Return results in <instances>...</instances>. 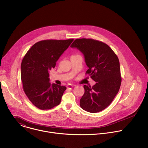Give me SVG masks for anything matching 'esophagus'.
<instances>
[{"instance_id": "obj_1", "label": "esophagus", "mask_w": 148, "mask_h": 148, "mask_svg": "<svg viewBox=\"0 0 148 148\" xmlns=\"http://www.w3.org/2000/svg\"><path fill=\"white\" fill-rule=\"evenodd\" d=\"M74 86V85H72V84H69V85L67 86V89L70 90V89H71Z\"/></svg>"}]
</instances>
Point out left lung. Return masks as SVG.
Returning a JSON list of instances; mask_svg holds the SVG:
<instances>
[{
    "label": "left lung",
    "mask_w": 148,
    "mask_h": 148,
    "mask_svg": "<svg viewBox=\"0 0 148 148\" xmlns=\"http://www.w3.org/2000/svg\"><path fill=\"white\" fill-rule=\"evenodd\" d=\"M70 47L84 54L89 68L86 74L96 82L92 87L84 86L85 92L80 99V107L91 113L100 112L111 104L120 88L119 59L109 46L92 38L76 39Z\"/></svg>",
    "instance_id": "8db88e82"
}]
</instances>
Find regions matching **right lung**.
Returning <instances> with one entry per match:
<instances>
[{
	"instance_id": "obj_1",
	"label": "right lung",
	"mask_w": 148,
	"mask_h": 148,
	"mask_svg": "<svg viewBox=\"0 0 148 148\" xmlns=\"http://www.w3.org/2000/svg\"><path fill=\"white\" fill-rule=\"evenodd\" d=\"M74 39L45 40L35 43L25 56L21 64L23 90L29 99L40 110L59 105L65 86L51 84L49 73Z\"/></svg>"
}]
</instances>
